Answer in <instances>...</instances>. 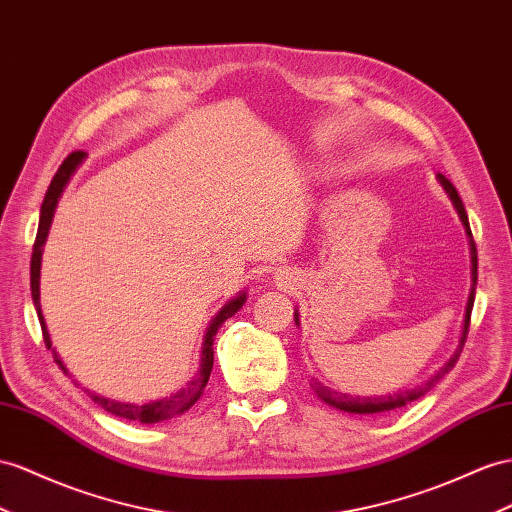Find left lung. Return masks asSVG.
<instances>
[{
    "label": "left lung",
    "instance_id": "obj_1",
    "mask_svg": "<svg viewBox=\"0 0 512 512\" xmlns=\"http://www.w3.org/2000/svg\"><path fill=\"white\" fill-rule=\"evenodd\" d=\"M437 181L441 183V188L445 190V194H448V199L452 201L454 209L458 218H461L463 227H465V233H467V240H469V257H471V290H469V298H467V307H465V318H463V329H461V337H458V346L456 350L452 352V357L443 363V368L432 374L426 383L417 385L413 389H404V391H393V393H381V396H359V393H346V391H339V389H331L326 387L322 381H318V378H311V389L316 391V396L326 402L329 406H333V409H339L344 413H352V415H376V413H389V411H396V409H402V406H406L409 402L422 398L426 391H430L432 387H435L441 378L448 374L454 363L458 361V357H461V350L465 346V339H467V331H469V318H471V309H474V298H476V283H478V253H476V244H474V238H471V229H469V220H467V212H465V205L461 201V196H458L456 188L452 186V183L445 179L443 175H437ZM294 322L296 326H300V320H298V309H294Z\"/></svg>",
    "mask_w": 512,
    "mask_h": 512
}]
</instances>
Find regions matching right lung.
<instances>
[{"label": "right lung", "mask_w": 512, "mask_h": 512, "mask_svg": "<svg viewBox=\"0 0 512 512\" xmlns=\"http://www.w3.org/2000/svg\"><path fill=\"white\" fill-rule=\"evenodd\" d=\"M86 160V153L82 151H75L71 153L67 160H64L58 168V173L51 179L47 194H45V201L41 205V218H38V233H36V242H34V253H32V266H30V285H32V300H34V309H36V316L38 322H41V329H43V337H45V346L54 352V361L58 363V368L67 374L69 378H73V374L67 370V365L60 359V355L56 352V348L51 346V337L47 331V322L43 316V309H41V264H43V248L47 242V235L51 229V220H54L56 214V207L60 196L67 188V183L71 181V177L75 175V170L80 168V164ZM246 290L238 292L233 298H229L225 305L220 307V311L209 322V326L205 329L203 335V346H201V361H199V372L194 374L192 381H188L181 389L173 391L170 396L164 398H157V400H149V402H121V400H112L101 396V393H95L90 389H84L90 398H93L103 411H108L112 415H119L123 419H129V422H140V424H157V422H164V419H170L175 415L186 413L190 406L203 396V389L209 381V374H212V365H214V335L218 333V329L222 326L227 318L235 316L242 309V305L246 303ZM73 383L80 387V383L75 381Z\"/></svg>", "instance_id": "1"}]
</instances>
